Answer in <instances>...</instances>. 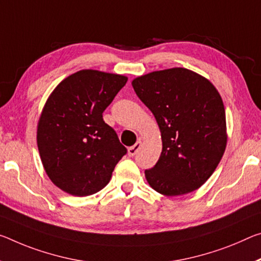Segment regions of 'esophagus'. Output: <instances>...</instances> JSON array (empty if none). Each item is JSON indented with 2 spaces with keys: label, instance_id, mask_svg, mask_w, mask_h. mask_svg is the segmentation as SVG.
I'll return each instance as SVG.
<instances>
[{
  "label": "esophagus",
  "instance_id": "esophagus-1",
  "mask_svg": "<svg viewBox=\"0 0 261 261\" xmlns=\"http://www.w3.org/2000/svg\"><path fill=\"white\" fill-rule=\"evenodd\" d=\"M140 147H142V140L139 139L134 146L127 148V154H129V156H134L136 153H137L140 150Z\"/></svg>",
  "mask_w": 261,
  "mask_h": 261
}]
</instances>
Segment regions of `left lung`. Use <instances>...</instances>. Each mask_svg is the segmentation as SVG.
<instances>
[{
    "label": "left lung",
    "instance_id": "left-lung-1",
    "mask_svg": "<svg viewBox=\"0 0 261 261\" xmlns=\"http://www.w3.org/2000/svg\"><path fill=\"white\" fill-rule=\"evenodd\" d=\"M131 84L154 115L163 142L155 166L145 171L148 185L166 196L200 188L218 166L227 143L225 109L216 87L182 67L151 72Z\"/></svg>",
    "mask_w": 261,
    "mask_h": 261
}]
</instances>
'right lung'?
Listing matches in <instances>:
<instances>
[{
	"label": "right lung",
	"instance_id": "1",
	"mask_svg": "<svg viewBox=\"0 0 261 261\" xmlns=\"http://www.w3.org/2000/svg\"><path fill=\"white\" fill-rule=\"evenodd\" d=\"M126 81L121 74L81 69L49 94L37 125V145L49 180L65 193L81 197L100 192L126 153L102 117Z\"/></svg>",
	"mask_w": 261,
	"mask_h": 261
}]
</instances>
